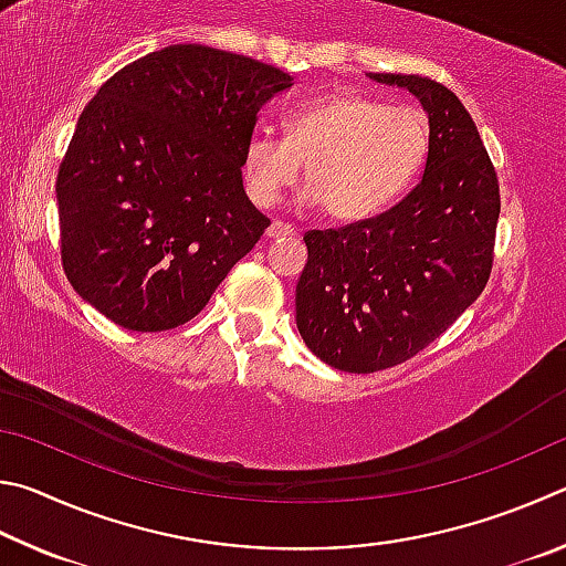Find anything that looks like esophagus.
Wrapping results in <instances>:
<instances>
[{
	"mask_svg": "<svg viewBox=\"0 0 566 566\" xmlns=\"http://www.w3.org/2000/svg\"><path fill=\"white\" fill-rule=\"evenodd\" d=\"M265 235L268 238H285V235H295V231L291 226H285L283 221H273L271 226L265 228Z\"/></svg>",
	"mask_w": 566,
	"mask_h": 566,
	"instance_id": "esophagus-1",
	"label": "esophagus"
}]
</instances>
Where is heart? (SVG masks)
<instances>
[{
    "instance_id": "1",
    "label": "heart",
    "mask_w": 566,
    "mask_h": 566,
    "mask_svg": "<svg viewBox=\"0 0 566 566\" xmlns=\"http://www.w3.org/2000/svg\"><path fill=\"white\" fill-rule=\"evenodd\" d=\"M285 138L253 132L241 171L258 206H273L301 176L298 203L323 206L333 221H363L390 206L420 171L430 124L415 108H395L365 94H333L285 116Z\"/></svg>"
}]
</instances>
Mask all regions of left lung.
<instances>
[{
  "label": "left lung",
  "mask_w": 566,
  "mask_h": 566,
  "mask_svg": "<svg viewBox=\"0 0 566 566\" xmlns=\"http://www.w3.org/2000/svg\"><path fill=\"white\" fill-rule=\"evenodd\" d=\"M368 76L418 96L430 148L420 184L390 211L303 235L295 323L345 373L392 368L440 338L488 285L500 218L497 174L460 98L424 76Z\"/></svg>",
  "instance_id": "1"
}]
</instances>
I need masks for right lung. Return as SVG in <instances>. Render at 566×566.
Masks as SVG:
<instances>
[{"label": "right lung", "mask_w": 566, "mask_h": 566, "mask_svg": "<svg viewBox=\"0 0 566 566\" xmlns=\"http://www.w3.org/2000/svg\"><path fill=\"white\" fill-rule=\"evenodd\" d=\"M291 86L251 56L171 44L98 88L56 176L64 273L88 305L138 333L206 308L271 223L241 156L255 114Z\"/></svg>", "instance_id": "1"}]
</instances>
